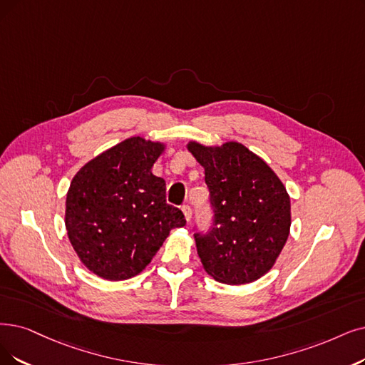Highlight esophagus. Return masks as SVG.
I'll return each mask as SVG.
<instances>
[{
	"mask_svg": "<svg viewBox=\"0 0 365 365\" xmlns=\"http://www.w3.org/2000/svg\"><path fill=\"white\" fill-rule=\"evenodd\" d=\"M181 210H182V212H184L185 220L190 222V220H192V208H190V205H182Z\"/></svg>",
	"mask_w": 365,
	"mask_h": 365,
	"instance_id": "obj_1",
	"label": "esophagus"
}]
</instances>
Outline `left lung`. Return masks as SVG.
Instances as JSON below:
<instances>
[{
    "label": "left lung",
    "mask_w": 365,
    "mask_h": 365,
    "mask_svg": "<svg viewBox=\"0 0 365 365\" xmlns=\"http://www.w3.org/2000/svg\"><path fill=\"white\" fill-rule=\"evenodd\" d=\"M205 169L212 223L195 227L205 271L226 284L252 283L267 274L286 244L290 199L272 169L238 142L222 147L188 143Z\"/></svg>",
    "instance_id": "8db88e82"
}]
</instances>
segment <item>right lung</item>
Masks as SVG:
<instances>
[{
  "label": "right lung",
  "instance_id": "right-lung-1",
  "mask_svg": "<svg viewBox=\"0 0 365 365\" xmlns=\"http://www.w3.org/2000/svg\"><path fill=\"white\" fill-rule=\"evenodd\" d=\"M163 145L130 138L101 153L73 178L66 200L67 235L83 265L106 280H127L147 267L170 229L185 217L166 202V182L151 172Z\"/></svg>",
  "mask_w": 365,
  "mask_h": 365
}]
</instances>
